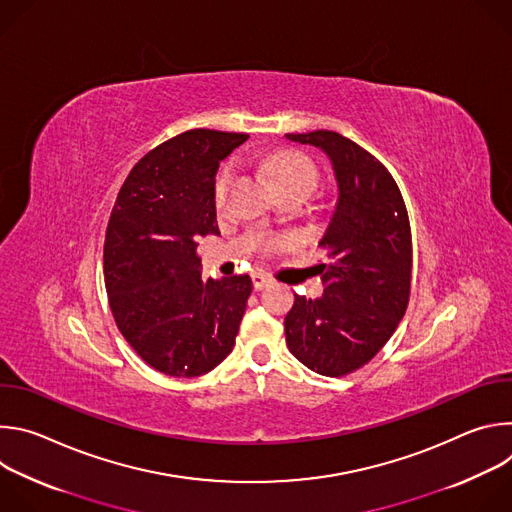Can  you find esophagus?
<instances>
[{
    "instance_id": "1",
    "label": "esophagus",
    "mask_w": 512,
    "mask_h": 512,
    "mask_svg": "<svg viewBox=\"0 0 512 512\" xmlns=\"http://www.w3.org/2000/svg\"><path fill=\"white\" fill-rule=\"evenodd\" d=\"M251 279H253V287L259 291V289H263L265 285H269L271 283V277L269 275H265V273H261V271H257V273H253L251 275Z\"/></svg>"
}]
</instances>
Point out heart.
<instances>
[{"instance_id":"b5f03b06","label":"heart","mask_w":512,"mask_h":512,"mask_svg":"<svg viewBox=\"0 0 512 512\" xmlns=\"http://www.w3.org/2000/svg\"><path fill=\"white\" fill-rule=\"evenodd\" d=\"M265 170L269 174V178L273 180L277 190H287V188H298V190H306L312 192L318 184V172L314 168V164L300 152H291V150H283L277 154H271L265 160ZM233 176V168L227 166L221 176L216 180V202H221L229 182ZM267 247H275L279 245V241H267Z\"/></svg>"}]
</instances>
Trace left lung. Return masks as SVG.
<instances>
[{
	"label": "left lung",
	"mask_w": 512,
	"mask_h": 512,
	"mask_svg": "<svg viewBox=\"0 0 512 512\" xmlns=\"http://www.w3.org/2000/svg\"><path fill=\"white\" fill-rule=\"evenodd\" d=\"M322 150L334 170L338 198L320 239L330 263L318 300L296 296L285 316L289 352L314 373L342 377L367 364L397 330L411 281V229L389 170L336 131L285 133Z\"/></svg>",
	"instance_id": "obj_1"
}]
</instances>
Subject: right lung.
<instances>
[{"label": "right lung", "instance_id": "1", "mask_svg": "<svg viewBox=\"0 0 512 512\" xmlns=\"http://www.w3.org/2000/svg\"><path fill=\"white\" fill-rule=\"evenodd\" d=\"M247 133L184 131L123 182L105 237V287L131 348L170 377H200L233 350L251 277L202 279L198 237L218 235L214 176Z\"/></svg>", "mask_w": 512, "mask_h": 512}]
</instances>
